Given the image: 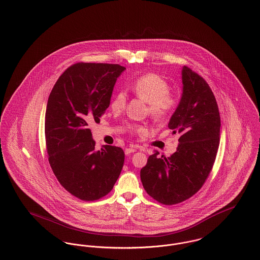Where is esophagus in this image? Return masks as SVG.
Here are the masks:
<instances>
[{
    "label": "esophagus",
    "instance_id": "34e87169",
    "mask_svg": "<svg viewBox=\"0 0 260 260\" xmlns=\"http://www.w3.org/2000/svg\"><path fill=\"white\" fill-rule=\"evenodd\" d=\"M137 150H138L137 147H129V148H126V149L124 150V153H125V155H129L131 153L136 152Z\"/></svg>",
    "mask_w": 260,
    "mask_h": 260
}]
</instances>
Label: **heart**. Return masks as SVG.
<instances>
[{
  "mask_svg": "<svg viewBox=\"0 0 260 260\" xmlns=\"http://www.w3.org/2000/svg\"><path fill=\"white\" fill-rule=\"evenodd\" d=\"M132 89L140 99L148 103L149 113L156 120L167 118L177 105L176 97L168 92V82L158 75L147 74L138 77L134 81ZM125 104L126 96L123 92L120 91L113 97L111 108L115 112H120L124 109ZM133 131L143 134L146 128L144 126H136Z\"/></svg>",
  "mask_w": 260,
  "mask_h": 260,
  "instance_id": "b5f03b06",
  "label": "heart"
}]
</instances>
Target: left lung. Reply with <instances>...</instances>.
<instances>
[{
  "label": "left lung",
  "mask_w": 260,
  "mask_h": 260,
  "mask_svg": "<svg viewBox=\"0 0 260 260\" xmlns=\"http://www.w3.org/2000/svg\"><path fill=\"white\" fill-rule=\"evenodd\" d=\"M183 93L168 123L180 134L177 151L166 158L155 151L140 170L146 192L173 205L196 194L212 170L220 141V115L208 83L189 68L182 70Z\"/></svg>",
  "instance_id": "8db88e82"
}]
</instances>
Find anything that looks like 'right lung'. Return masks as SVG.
Returning <instances> with one entry per match:
<instances>
[{
	"mask_svg": "<svg viewBox=\"0 0 260 260\" xmlns=\"http://www.w3.org/2000/svg\"><path fill=\"white\" fill-rule=\"evenodd\" d=\"M124 70L120 64L77 62L62 73L48 99V160L61 185L81 200L107 196L122 172V148L104 145L96 151L88 124L100 122Z\"/></svg>",
	"mask_w": 260,
	"mask_h": 260,
	"instance_id": "right-lung-1",
	"label": "right lung"
}]
</instances>
